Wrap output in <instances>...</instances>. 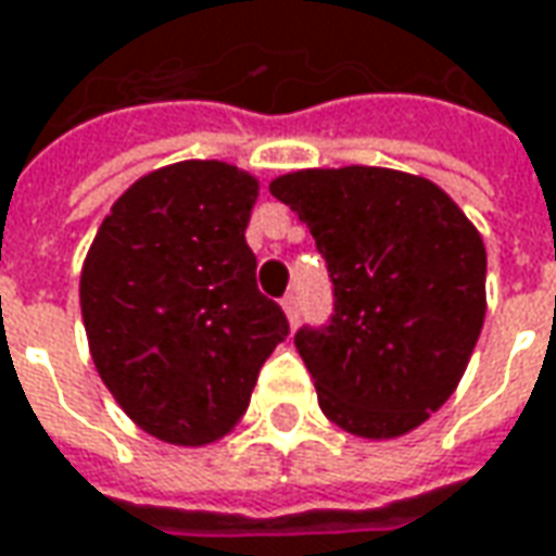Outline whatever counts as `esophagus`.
<instances>
[{"label":"esophagus","instance_id":"1","mask_svg":"<svg viewBox=\"0 0 556 556\" xmlns=\"http://www.w3.org/2000/svg\"><path fill=\"white\" fill-rule=\"evenodd\" d=\"M281 308H285L287 321H290V327H293L296 318H300V296H296V293H287L285 300H281Z\"/></svg>","mask_w":556,"mask_h":556}]
</instances>
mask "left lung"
Returning <instances> with one entry per match:
<instances>
[{"label":"left lung","mask_w":556,"mask_h":556,"mask_svg":"<svg viewBox=\"0 0 556 556\" xmlns=\"http://www.w3.org/2000/svg\"><path fill=\"white\" fill-rule=\"evenodd\" d=\"M327 260L333 318L303 327L324 416L367 441L401 438L446 404L486 315V248L456 201L391 167H308L269 182Z\"/></svg>","instance_id":"obj_1"}]
</instances>
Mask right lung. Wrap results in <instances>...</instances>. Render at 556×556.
Returning <instances> with one entry per match:
<instances>
[{
  "label": "right lung",
  "instance_id": "obj_1",
  "mask_svg": "<svg viewBox=\"0 0 556 556\" xmlns=\"http://www.w3.org/2000/svg\"><path fill=\"white\" fill-rule=\"evenodd\" d=\"M256 195L226 162L165 165L118 195L88 248L78 303L97 374L159 441L226 438L290 333L244 241Z\"/></svg>",
  "mask_w": 556,
  "mask_h": 556
}]
</instances>
